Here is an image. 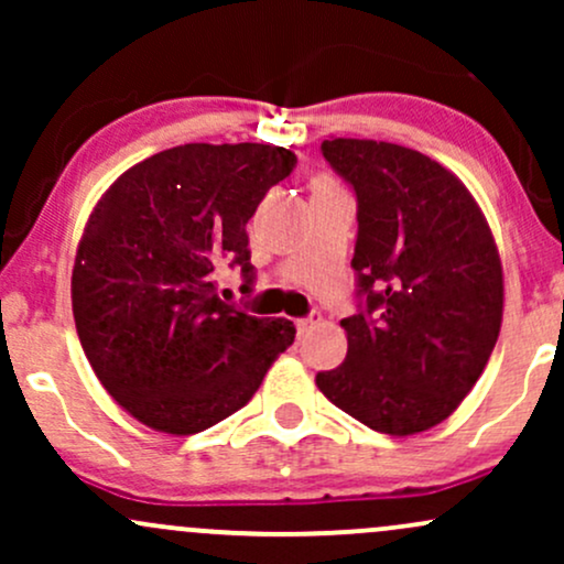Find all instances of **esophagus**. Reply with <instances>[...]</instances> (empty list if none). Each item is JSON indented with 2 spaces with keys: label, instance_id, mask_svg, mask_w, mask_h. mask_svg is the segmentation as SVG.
Returning <instances> with one entry per match:
<instances>
[{
  "label": "esophagus",
  "instance_id": "obj_1",
  "mask_svg": "<svg viewBox=\"0 0 564 564\" xmlns=\"http://www.w3.org/2000/svg\"><path fill=\"white\" fill-rule=\"evenodd\" d=\"M318 323H321V313H310L307 318H296V332H300V336H304L310 328L318 326Z\"/></svg>",
  "mask_w": 564,
  "mask_h": 564
}]
</instances>
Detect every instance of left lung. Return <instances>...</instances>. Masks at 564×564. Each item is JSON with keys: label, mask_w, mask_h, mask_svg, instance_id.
<instances>
[{"label": "left lung", "mask_w": 564, "mask_h": 564, "mask_svg": "<svg viewBox=\"0 0 564 564\" xmlns=\"http://www.w3.org/2000/svg\"><path fill=\"white\" fill-rule=\"evenodd\" d=\"M358 198V313L345 364L315 377L336 408L384 435L448 419L480 379L503 313L501 260L480 206L437 161L377 140H323Z\"/></svg>", "instance_id": "8db88e82"}]
</instances>
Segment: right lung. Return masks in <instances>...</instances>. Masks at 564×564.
I'll return each mask as SVG.
<instances>
[{"instance_id": "1", "label": "right lung", "mask_w": 564, "mask_h": 564, "mask_svg": "<svg viewBox=\"0 0 564 564\" xmlns=\"http://www.w3.org/2000/svg\"><path fill=\"white\" fill-rule=\"evenodd\" d=\"M296 156L286 148L187 142L108 187L76 251L70 300L84 355L108 394L170 435L209 430L260 390L294 323L217 296V270L254 286L246 223Z\"/></svg>"}]
</instances>
